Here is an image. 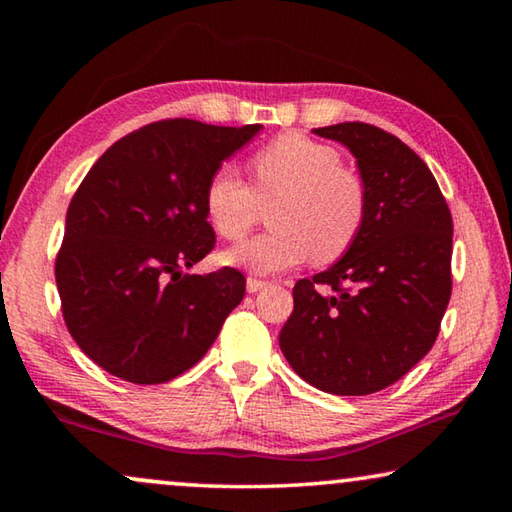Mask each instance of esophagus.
Wrapping results in <instances>:
<instances>
[{"mask_svg":"<svg viewBox=\"0 0 512 512\" xmlns=\"http://www.w3.org/2000/svg\"><path fill=\"white\" fill-rule=\"evenodd\" d=\"M266 287H268V282L257 280V277H248V280H246L248 293H257V291H262V289H266Z\"/></svg>","mask_w":512,"mask_h":512,"instance_id":"34e87169","label":"esophagus"}]
</instances>
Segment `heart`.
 Returning a JSON list of instances; mask_svg holds the SVG:
<instances>
[{
  "label": "heart",
  "mask_w": 512,
  "mask_h": 512,
  "mask_svg": "<svg viewBox=\"0 0 512 512\" xmlns=\"http://www.w3.org/2000/svg\"><path fill=\"white\" fill-rule=\"evenodd\" d=\"M253 187L230 164L205 185V212L223 239L241 241L273 205V230L230 248L225 262L253 273H280L311 255L318 264L343 257L366 221V189L341 167L332 146L282 135L250 158Z\"/></svg>",
  "instance_id": "heart-1"
}]
</instances>
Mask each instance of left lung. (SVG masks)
<instances>
[{"label":"left lung","instance_id":"obj_1","mask_svg":"<svg viewBox=\"0 0 512 512\" xmlns=\"http://www.w3.org/2000/svg\"><path fill=\"white\" fill-rule=\"evenodd\" d=\"M348 146L366 221L339 262L293 287L282 354L318 391L370 395L431 350L452 296V212L427 164L363 121L314 128Z\"/></svg>","mask_w":512,"mask_h":512}]
</instances>
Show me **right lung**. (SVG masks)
<instances>
[{
	"label": "right lung",
	"instance_id": "right-lung-1",
	"mask_svg": "<svg viewBox=\"0 0 512 512\" xmlns=\"http://www.w3.org/2000/svg\"><path fill=\"white\" fill-rule=\"evenodd\" d=\"M259 124L162 119L94 162L69 203L56 284L79 348L131 384H164L205 357L246 293L223 266L189 275L216 244L205 185Z\"/></svg>",
	"mask_w": 512,
	"mask_h": 512
}]
</instances>
